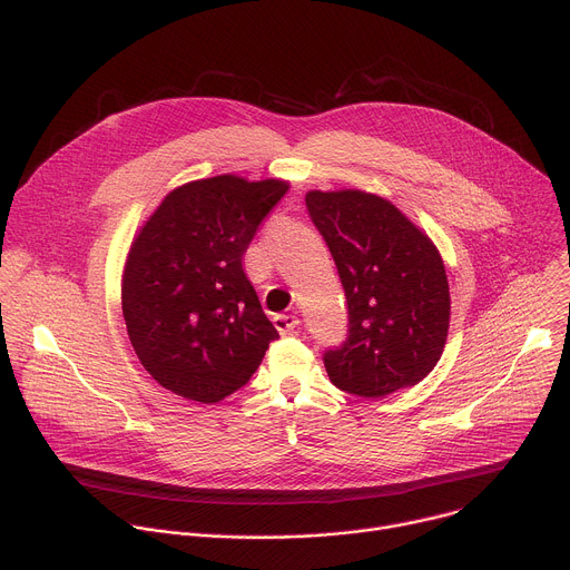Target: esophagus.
Wrapping results in <instances>:
<instances>
[{"label": "esophagus", "instance_id": "1", "mask_svg": "<svg viewBox=\"0 0 570 570\" xmlns=\"http://www.w3.org/2000/svg\"><path fill=\"white\" fill-rule=\"evenodd\" d=\"M273 322H275V327H277V332H279L282 336H291V334H295L297 327H299V320H297L295 315H275Z\"/></svg>", "mask_w": 570, "mask_h": 570}]
</instances>
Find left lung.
Returning <instances> with one entry per match:
<instances>
[{
    "label": "left lung",
    "instance_id": "obj_1",
    "mask_svg": "<svg viewBox=\"0 0 570 570\" xmlns=\"http://www.w3.org/2000/svg\"><path fill=\"white\" fill-rule=\"evenodd\" d=\"M306 209L350 313L347 341L322 356L330 381L370 399L420 383L444 352L451 317L435 243L390 200L361 189L308 191Z\"/></svg>",
    "mask_w": 570,
    "mask_h": 570
}]
</instances>
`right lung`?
Listing matches in <instances>:
<instances>
[{"instance_id":"1","label":"right lung","mask_w":570,"mask_h":570,"mask_svg":"<svg viewBox=\"0 0 570 570\" xmlns=\"http://www.w3.org/2000/svg\"><path fill=\"white\" fill-rule=\"evenodd\" d=\"M288 183L214 176L174 189L135 236L121 284L130 345L178 396L218 403L279 338L243 255Z\"/></svg>"}]
</instances>
